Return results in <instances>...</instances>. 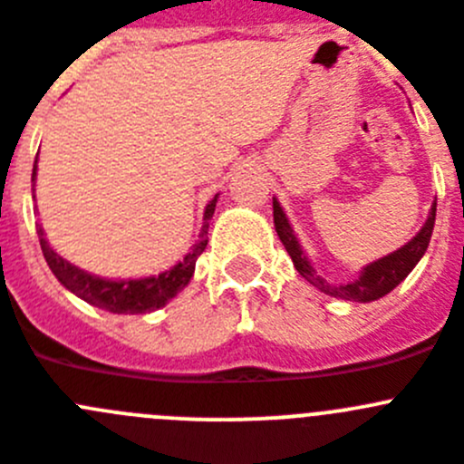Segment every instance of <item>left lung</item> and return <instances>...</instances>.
Instances as JSON below:
<instances>
[{
  "mask_svg": "<svg viewBox=\"0 0 464 464\" xmlns=\"http://www.w3.org/2000/svg\"><path fill=\"white\" fill-rule=\"evenodd\" d=\"M435 212L437 203H432L428 215V222L423 224L419 233H416L407 245H402L400 249H395L393 254L388 256L377 258L370 266L361 270L358 279L349 284H328L324 277L316 275V270L312 268V263L304 256L303 247H300L298 237H295L294 228H291L289 219L284 215L282 206L277 203V198H273V217H275V231H277L279 240L289 252L291 261H294L295 270L303 275L312 286H316L319 291H324L325 295H333V298L340 300H352V303H372V300L383 298L386 294L398 286L404 277H407L411 270L416 268V263L423 258L425 249L430 245V237H432V228H435Z\"/></svg>",
  "mask_w": 464,
  "mask_h": 464,
  "instance_id": "obj_1",
  "label": "left lung"
}]
</instances>
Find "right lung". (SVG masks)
I'll return each instance as SVG.
<instances>
[{"label":"right lung","instance_id":"add662e5","mask_svg":"<svg viewBox=\"0 0 464 464\" xmlns=\"http://www.w3.org/2000/svg\"><path fill=\"white\" fill-rule=\"evenodd\" d=\"M32 180H36V161L34 170H32ZM215 206L217 194L208 203L206 212H203V228L198 233V242H196L191 252L178 266H173L166 273L140 279H103L97 277V275H90L87 270L76 268L73 263L62 258L55 249L50 247L44 236V228L36 227V233H39L41 252H44L45 263L50 266L53 275L60 279L62 286H66L71 294H76L85 303L94 304V307H102L106 312H112V314H145V312H154L164 307L194 277L196 258L201 256L208 245V227H210L208 222L215 215Z\"/></svg>","mask_w":464,"mask_h":464}]
</instances>
